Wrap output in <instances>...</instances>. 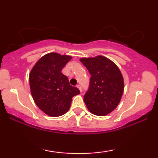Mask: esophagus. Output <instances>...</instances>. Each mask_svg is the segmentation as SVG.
I'll return each mask as SVG.
<instances>
[{
	"label": "esophagus",
	"mask_w": 158,
	"mask_h": 158,
	"mask_svg": "<svg viewBox=\"0 0 158 158\" xmlns=\"http://www.w3.org/2000/svg\"><path fill=\"white\" fill-rule=\"evenodd\" d=\"M77 88H78V89L80 90V91H81V93L82 92V87H81V85H77Z\"/></svg>",
	"instance_id": "1"
}]
</instances>
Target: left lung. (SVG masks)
I'll list each match as a JSON object with an SVG mask.
<instances>
[{"mask_svg":"<svg viewBox=\"0 0 158 158\" xmlns=\"http://www.w3.org/2000/svg\"><path fill=\"white\" fill-rule=\"evenodd\" d=\"M81 62L91 75L84 95L88 109L97 116L111 113L119 103L124 91V80L119 69L103 56L82 58Z\"/></svg>","mask_w":158,"mask_h":158,"instance_id":"8db88e82","label":"left lung"}]
</instances>
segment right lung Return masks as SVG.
Here are the masks:
<instances>
[{"mask_svg":"<svg viewBox=\"0 0 158 158\" xmlns=\"http://www.w3.org/2000/svg\"><path fill=\"white\" fill-rule=\"evenodd\" d=\"M71 57L49 53L35 64L29 75V84L34 101L38 107L50 116L63 115L70 109L72 98L80 90L70 85L62 68Z\"/></svg>","mask_w":158,"mask_h":158,"instance_id":"right-lung-1","label":"right lung"}]
</instances>
